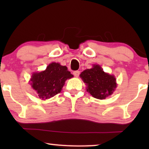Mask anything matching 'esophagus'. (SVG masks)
<instances>
[{"mask_svg": "<svg viewBox=\"0 0 149 149\" xmlns=\"http://www.w3.org/2000/svg\"><path fill=\"white\" fill-rule=\"evenodd\" d=\"M73 73L76 77H78L80 75V71H73Z\"/></svg>", "mask_w": 149, "mask_h": 149, "instance_id": "34e87169", "label": "esophagus"}]
</instances>
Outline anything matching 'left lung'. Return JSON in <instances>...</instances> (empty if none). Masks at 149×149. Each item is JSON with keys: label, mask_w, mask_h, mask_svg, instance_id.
Segmentation results:
<instances>
[{"label": "left lung", "mask_w": 149, "mask_h": 149, "mask_svg": "<svg viewBox=\"0 0 149 149\" xmlns=\"http://www.w3.org/2000/svg\"><path fill=\"white\" fill-rule=\"evenodd\" d=\"M80 76L88 85L87 91L99 100H104L111 95L116 88L114 76L104 73L99 65H94L92 69L85 70Z\"/></svg>", "instance_id": "left-lung-1"}]
</instances>
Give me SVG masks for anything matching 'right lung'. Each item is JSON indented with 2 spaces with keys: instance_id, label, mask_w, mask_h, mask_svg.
Here are the masks:
<instances>
[{
  "instance_id": "obj_1",
  "label": "right lung",
  "mask_w": 149,
  "mask_h": 149,
  "mask_svg": "<svg viewBox=\"0 0 149 149\" xmlns=\"http://www.w3.org/2000/svg\"><path fill=\"white\" fill-rule=\"evenodd\" d=\"M73 76L66 66L52 62L45 71L32 75L31 86L37 92L39 98L47 100L59 93L65 81Z\"/></svg>"
}]
</instances>
